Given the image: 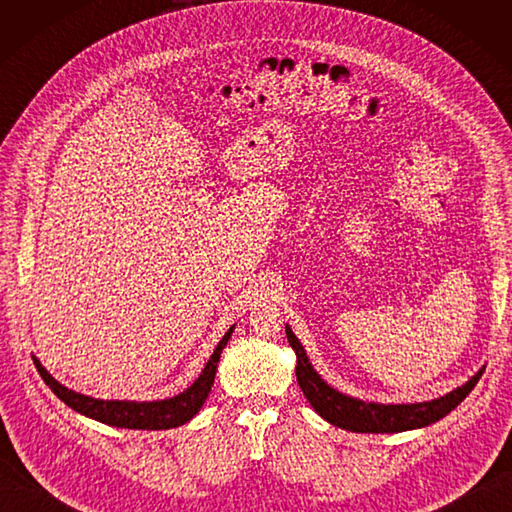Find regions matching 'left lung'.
Here are the masks:
<instances>
[{"instance_id": "8db88e82", "label": "left lung", "mask_w": 512, "mask_h": 512, "mask_svg": "<svg viewBox=\"0 0 512 512\" xmlns=\"http://www.w3.org/2000/svg\"><path fill=\"white\" fill-rule=\"evenodd\" d=\"M286 336L290 347L297 354V383L303 391V396L308 398L312 409L317 411L323 420L334 424V427L354 433H400L429 427V424L438 422L440 418H444L447 413L458 407L460 402L471 394V389L484 374L482 367L480 372L466 380L462 387L427 402L383 405V402L347 396L343 391L325 383L317 369L312 367L306 350H303V345L299 343L290 325H286Z\"/></svg>"}]
</instances>
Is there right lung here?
I'll return each mask as SVG.
<instances>
[{
  "mask_svg": "<svg viewBox=\"0 0 512 512\" xmlns=\"http://www.w3.org/2000/svg\"><path fill=\"white\" fill-rule=\"evenodd\" d=\"M233 330L235 325L228 328V332L222 336V341L217 343V347L213 350L209 363L204 365L202 374L195 378L187 389L180 391L178 396L162 398V400L136 402V400H101V398L85 396V394H79V391L61 385L59 380L41 365L37 356H32V361H35V367L41 374L43 383L57 394L59 400H63L65 405L74 409L76 413H81V416H88L92 420H99L103 424H110V427H118V429H147V431L173 429V427H180L184 422H189L195 413L202 409L206 398H209V391L213 387L215 372H217V363H220V354L226 347L228 339H231Z\"/></svg>",
  "mask_w": 512,
  "mask_h": 512,
  "instance_id": "obj_1",
  "label": "right lung"
}]
</instances>
